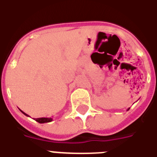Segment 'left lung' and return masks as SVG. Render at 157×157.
<instances>
[{"mask_svg": "<svg viewBox=\"0 0 157 157\" xmlns=\"http://www.w3.org/2000/svg\"><path fill=\"white\" fill-rule=\"evenodd\" d=\"M128 109H127V110H128Z\"/></svg>", "mask_w": 157, "mask_h": 157, "instance_id": "left-lung-1", "label": "left lung"}]
</instances>
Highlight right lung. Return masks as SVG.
Returning <instances> with one entry per match:
<instances>
[{
    "instance_id": "1",
    "label": "right lung",
    "mask_w": 157,
    "mask_h": 157,
    "mask_svg": "<svg viewBox=\"0 0 157 157\" xmlns=\"http://www.w3.org/2000/svg\"><path fill=\"white\" fill-rule=\"evenodd\" d=\"M21 110V109H20ZM21 112L22 113V114H25V116H27V117H30V116L28 115V114H26L25 113H24L22 110H21ZM35 120L38 122V123H50V122H52V118H36Z\"/></svg>"
}]
</instances>
